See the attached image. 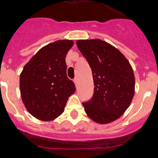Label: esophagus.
<instances>
[{
  "mask_svg": "<svg viewBox=\"0 0 158 158\" xmlns=\"http://www.w3.org/2000/svg\"><path fill=\"white\" fill-rule=\"evenodd\" d=\"M78 82H79V79H78V78H75V79H74V83H75V86H77L78 85Z\"/></svg>",
  "mask_w": 158,
  "mask_h": 158,
  "instance_id": "1",
  "label": "esophagus"
}]
</instances>
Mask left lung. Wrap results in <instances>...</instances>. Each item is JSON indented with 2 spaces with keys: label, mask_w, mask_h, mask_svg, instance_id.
I'll return each instance as SVG.
<instances>
[{
  "label": "left lung",
  "mask_w": 158,
  "mask_h": 158,
  "mask_svg": "<svg viewBox=\"0 0 158 158\" xmlns=\"http://www.w3.org/2000/svg\"><path fill=\"white\" fill-rule=\"evenodd\" d=\"M76 44L92 69L95 86L92 99L83 103L86 114L97 123H112L134 97L132 67L118 48L101 40H79Z\"/></svg>",
  "instance_id": "1"
}]
</instances>
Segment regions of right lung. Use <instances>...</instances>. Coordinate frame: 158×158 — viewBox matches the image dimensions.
Masks as SVG:
<instances>
[{"instance_id": "obj_1", "label": "right lung", "mask_w": 158, "mask_h": 158, "mask_svg": "<svg viewBox=\"0 0 158 158\" xmlns=\"http://www.w3.org/2000/svg\"><path fill=\"white\" fill-rule=\"evenodd\" d=\"M74 44L61 40L38 51L20 75L21 97L27 111L42 121H51L62 114L75 83L66 75V56Z\"/></svg>"}]
</instances>
